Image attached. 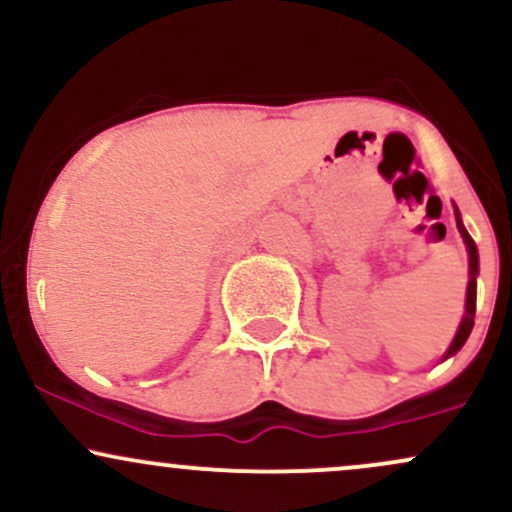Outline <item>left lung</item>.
Segmentation results:
<instances>
[{"label": "left lung", "mask_w": 512, "mask_h": 512, "mask_svg": "<svg viewBox=\"0 0 512 512\" xmlns=\"http://www.w3.org/2000/svg\"><path fill=\"white\" fill-rule=\"evenodd\" d=\"M455 221H457V231H460V236L464 240V245H467V255H469V284H467V303H464V317L460 322V327H457V334L455 339H452V344L448 346V351H445L443 358H450L455 356L457 351L462 349L464 342H467L469 332H472L474 327V313H477V274H479V252H477V245H474L472 236L467 233V228H464V223L460 219V211L455 207Z\"/></svg>", "instance_id": "obj_1"}]
</instances>
